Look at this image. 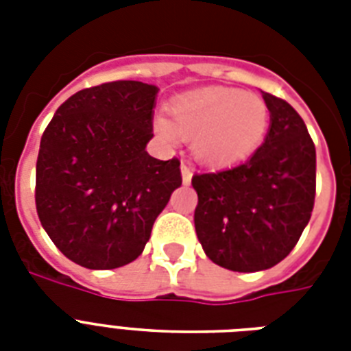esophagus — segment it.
<instances>
[{
  "mask_svg": "<svg viewBox=\"0 0 351 351\" xmlns=\"http://www.w3.org/2000/svg\"><path fill=\"white\" fill-rule=\"evenodd\" d=\"M180 171H182V182H184V184H189V182H191V178H193V171H191V167H189V165L186 164V162H182V165H180Z\"/></svg>",
  "mask_w": 351,
  "mask_h": 351,
  "instance_id": "esophagus-1",
  "label": "esophagus"
}]
</instances>
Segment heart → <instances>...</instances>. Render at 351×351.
Listing matches in <instances>:
<instances>
[{
    "label": "heart",
    "instance_id": "b5f03b06",
    "mask_svg": "<svg viewBox=\"0 0 351 351\" xmlns=\"http://www.w3.org/2000/svg\"><path fill=\"white\" fill-rule=\"evenodd\" d=\"M171 121L156 120L164 138H193V151L213 167L237 164L264 142L269 111L261 96L226 87H204L178 96L169 104Z\"/></svg>",
    "mask_w": 351,
    "mask_h": 351
}]
</instances>
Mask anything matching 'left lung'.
<instances>
[{"label": "left lung", "mask_w": 351, "mask_h": 351, "mask_svg": "<svg viewBox=\"0 0 351 351\" xmlns=\"http://www.w3.org/2000/svg\"><path fill=\"white\" fill-rule=\"evenodd\" d=\"M264 143L247 162L193 176L195 230L206 255L231 271L269 269L284 261L315 202V145L299 112L269 93Z\"/></svg>", "instance_id": "obj_1"}]
</instances>
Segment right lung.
Returning <instances> with one entry per match:
<instances>
[{
    "label": "right lung",
    "instance_id": "obj_1",
    "mask_svg": "<svg viewBox=\"0 0 351 351\" xmlns=\"http://www.w3.org/2000/svg\"><path fill=\"white\" fill-rule=\"evenodd\" d=\"M156 85L120 80L58 107L36 162V209L58 250L89 269L136 261L171 193L180 160L153 158Z\"/></svg>",
    "mask_w": 351,
    "mask_h": 351
}]
</instances>
